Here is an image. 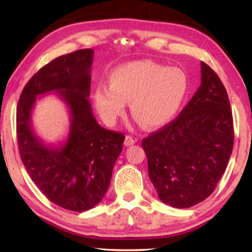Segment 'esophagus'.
Masks as SVG:
<instances>
[{
  "label": "esophagus",
  "mask_w": 252,
  "mask_h": 252,
  "mask_svg": "<svg viewBox=\"0 0 252 252\" xmlns=\"http://www.w3.org/2000/svg\"><path fill=\"white\" fill-rule=\"evenodd\" d=\"M136 140L133 139V136L131 135H126V139H125V146L126 147H130V146H133V144L135 143Z\"/></svg>",
  "instance_id": "esophagus-1"
}]
</instances>
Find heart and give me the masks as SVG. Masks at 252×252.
Returning <instances> with one entry per match:
<instances>
[{
  "label": "heart",
  "instance_id": "heart-1",
  "mask_svg": "<svg viewBox=\"0 0 252 252\" xmlns=\"http://www.w3.org/2000/svg\"><path fill=\"white\" fill-rule=\"evenodd\" d=\"M189 78L180 67L152 60H136L117 66L109 85L97 83L93 100L101 118L113 125L130 102L131 114L148 129L165 126L181 109L189 92Z\"/></svg>",
  "mask_w": 252,
  "mask_h": 252
}]
</instances>
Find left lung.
Listing matches in <instances>:
<instances>
[{"instance_id":"obj_1","label":"left lung","mask_w":252,"mask_h":252,"mask_svg":"<svg viewBox=\"0 0 252 252\" xmlns=\"http://www.w3.org/2000/svg\"><path fill=\"white\" fill-rule=\"evenodd\" d=\"M233 120L224 85L201 62V85L180 114L142 140L149 178L162 202L190 208L222 177L233 148Z\"/></svg>"}]
</instances>
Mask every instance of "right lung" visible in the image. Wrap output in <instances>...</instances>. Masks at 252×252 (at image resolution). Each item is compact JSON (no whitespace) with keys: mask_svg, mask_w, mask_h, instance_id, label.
I'll return each mask as SVG.
<instances>
[{"mask_svg":"<svg viewBox=\"0 0 252 252\" xmlns=\"http://www.w3.org/2000/svg\"><path fill=\"white\" fill-rule=\"evenodd\" d=\"M93 53L79 50L44 65L24 87L16 111L20 156L32 181L50 201L76 212L90 210L104 197L125 141V135L102 127L92 113ZM51 92L70 113L69 134L60 145H45L32 126L36 100Z\"/></svg>","mask_w":252,"mask_h":252,"instance_id":"add662e5","label":"right lung"}]
</instances>
